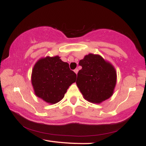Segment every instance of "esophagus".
<instances>
[{
  "label": "esophagus",
  "mask_w": 146,
  "mask_h": 146,
  "mask_svg": "<svg viewBox=\"0 0 146 146\" xmlns=\"http://www.w3.org/2000/svg\"><path fill=\"white\" fill-rule=\"evenodd\" d=\"M74 72L75 73H76V74H78V68H75V69L74 70Z\"/></svg>",
  "instance_id": "obj_1"
}]
</instances>
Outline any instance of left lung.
<instances>
[{
    "instance_id": "left-lung-1",
    "label": "left lung",
    "mask_w": 146,
    "mask_h": 146,
    "mask_svg": "<svg viewBox=\"0 0 146 146\" xmlns=\"http://www.w3.org/2000/svg\"><path fill=\"white\" fill-rule=\"evenodd\" d=\"M79 64L82 68L78 72L76 84L85 100L100 104L113 95L117 72L111 63L100 55L89 53Z\"/></svg>"
}]
</instances>
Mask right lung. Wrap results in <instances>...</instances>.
Here are the masks:
<instances>
[{"instance_id":"add662e5","label":"right lung","mask_w":146,"mask_h":146,"mask_svg":"<svg viewBox=\"0 0 146 146\" xmlns=\"http://www.w3.org/2000/svg\"><path fill=\"white\" fill-rule=\"evenodd\" d=\"M77 75L69 64L60 57L46 56L35 64L31 73V84L35 95L50 104L62 100L66 90L76 81Z\"/></svg>"}]
</instances>
